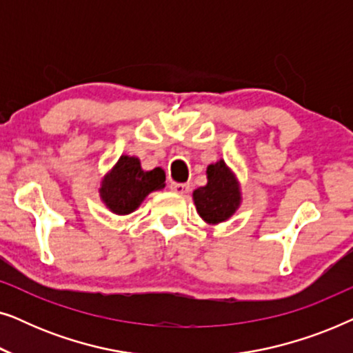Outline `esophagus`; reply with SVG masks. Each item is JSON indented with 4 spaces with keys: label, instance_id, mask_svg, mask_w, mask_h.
I'll use <instances>...</instances> for the list:
<instances>
[{
    "label": "esophagus",
    "instance_id": "esophagus-1",
    "mask_svg": "<svg viewBox=\"0 0 353 353\" xmlns=\"http://www.w3.org/2000/svg\"><path fill=\"white\" fill-rule=\"evenodd\" d=\"M170 190L178 192V194H188L190 192V183H175L170 185Z\"/></svg>",
    "mask_w": 353,
    "mask_h": 353
}]
</instances>
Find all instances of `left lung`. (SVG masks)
Returning a JSON list of instances; mask_svg holds the SVG:
<instances>
[{"instance_id": "8db88e82", "label": "left lung", "mask_w": 353, "mask_h": 353, "mask_svg": "<svg viewBox=\"0 0 353 353\" xmlns=\"http://www.w3.org/2000/svg\"><path fill=\"white\" fill-rule=\"evenodd\" d=\"M207 180L205 186L192 192L196 209L207 223H220L239 207V186L223 161L209 165Z\"/></svg>"}]
</instances>
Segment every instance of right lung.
I'll list each match as a JSON object with an SVG mask.
<instances>
[{
    "mask_svg": "<svg viewBox=\"0 0 353 353\" xmlns=\"http://www.w3.org/2000/svg\"><path fill=\"white\" fill-rule=\"evenodd\" d=\"M165 186L162 168L144 172L137 157L122 156L112 172L104 178L101 197L110 210L119 215L133 212L149 192Z\"/></svg>",
    "mask_w": 353,
    "mask_h": 353,
    "instance_id": "right-lung-1",
    "label": "right lung"
}]
</instances>
